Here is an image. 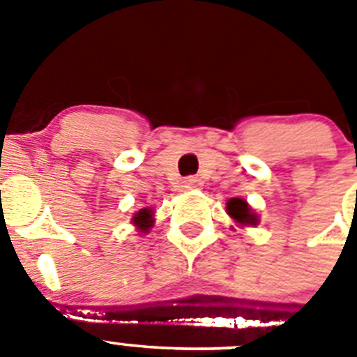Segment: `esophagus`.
Returning <instances> with one entry per match:
<instances>
[{"instance_id": "esophagus-1", "label": "esophagus", "mask_w": 357, "mask_h": 357, "mask_svg": "<svg viewBox=\"0 0 357 357\" xmlns=\"http://www.w3.org/2000/svg\"><path fill=\"white\" fill-rule=\"evenodd\" d=\"M182 191H185V193H189V191H197V189L202 188V182L198 181L197 176H189V178H185L184 182H182Z\"/></svg>"}]
</instances>
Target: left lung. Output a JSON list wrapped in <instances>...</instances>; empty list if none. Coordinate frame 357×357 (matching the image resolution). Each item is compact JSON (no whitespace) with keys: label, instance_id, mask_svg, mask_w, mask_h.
<instances>
[{"label":"left lung","instance_id":"obj_1","mask_svg":"<svg viewBox=\"0 0 357 357\" xmlns=\"http://www.w3.org/2000/svg\"><path fill=\"white\" fill-rule=\"evenodd\" d=\"M227 214L234 220V223L238 227H255L259 223V216H257V213L252 211V207L248 206V202L238 197L230 198L227 202Z\"/></svg>","mask_w":357,"mask_h":357}]
</instances>
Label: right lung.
<instances>
[{
  "mask_svg": "<svg viewBox=\"0 0 357 357\" xmlns=\"http://www.w3.org/2000/svg\"><path fill=\"white\" fill-rule=\"evenodd\" d=\"M153 209H150V207H144V209H139L137 213L132 216V225L137 229V232H143V234H146L148 230L153 227Z\"/></svg>",
  "mask_w": 357,
  "mask_h": 357,
  "instance_id": "add662e5",
  "label": "right lung"
}]
</instances>
